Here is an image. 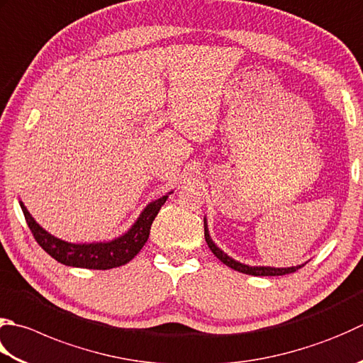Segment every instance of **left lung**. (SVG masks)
Returning <instances> with one entry per match:
<instances>
[{"label":"left lung","mask_w":363,"mask_h":363,"mask_svg":"<svg viewBox=\"0 0 363 363\" xmlns=\"http://www.w3.org/2000/svg\"><path fill=\"white\" fill-rule=\"evenodd\" d=\"M204 239L206 242H208L209 248L212 250V253L216 255V257L226 264L228 267L234 269V271L238 272H242V274H248V275H255V277H274V275H286V274H293L296 272L297 269H301L302 266H294V267H264V266H247L242 264V262H239L236 259H233L231 257H228L225 252L220 250V248L212 242V239L209 236V230H208V223H206V218H204Z\"/></svg>","instance_id":"1"}]
</instances>
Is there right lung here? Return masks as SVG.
Listing matches in <instances>:
<instances>
[{"instance_id":"1","label":"right lung","mask_w":363,"mask_h":363,"mask_svg":"<svg viewBox=\"0 0 363 363\" xmlns=\"http://www.w3.org/2000/svg\"><path fill=\"white\" fill-rule=\"evenodd\" d=\"M168 195L149 203L140 214L137 222L132 225V228L121 238L110 240V242L92 244H70L55 238L35 222L23 203H20V208L23 211L25 220L30 226L34 239L38 240V244L44 248L50 257L66 266L106 271V269L124 266L137 257V253L146 244L154 218L159 214L162 206L165 204Z\"/></svg>"}]
</instances>
